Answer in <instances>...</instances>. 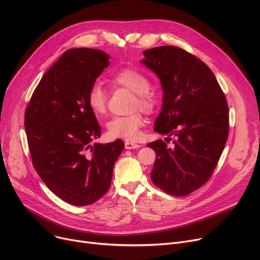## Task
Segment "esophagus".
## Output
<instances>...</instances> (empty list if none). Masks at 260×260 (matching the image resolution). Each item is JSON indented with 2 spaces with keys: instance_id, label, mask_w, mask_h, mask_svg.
<instances>
[{
  "instance_id": "34e87169",
  "label": "esophagus",
  "mask_w": 260,
  "mask_h": 260,
  "mask_svg": "<svg viewBox=\"0 0 260 260\" xmlns=\"http://www.w3.org/2000/svg\"><path fill=\"white\" fill-rule=\"evenodd\" d=\"M138 147H140V145L137 144V143H134V142H131V141L125 142V148L126 149H135V148H138Z\"/></svg>"
}]
</instances>
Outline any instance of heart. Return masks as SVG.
I'll use <instances>...</instances> for the list:
<instances>
[{
	"instance_id": "1",
	"label": "heart",
	"mask_w": 260,
	"mask_h": 260,
	"mask_svg": "<svg viewBox=\"0 0 260 260\" xmlns=\"http://www.w3.org/2000/svg\"><path fill=\"white\" fill-rule=\"evenodd\" d=\"M111 82L118 87H124L135 92L136 98L133 100L132 109L151 114L154 112L156 100L151 89V81L141 72L135 68H122L111 76ZM86 101L91 112L102 117L107 112L108 93L100 83H92L86 94ZM145 120L140 112H135L126 116H116L106 123V129L109 137L135 141L139 137L140 131Z\"/></svg>"
}]
</instances>
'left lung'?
<instances>
[{"instance_id":"8db88e82","label":"left lung","mask_w":260,"mask_h":260,"mask_svg":"<svg viewBox=\"0 0 260 260\" xmlns=\"http://www.w3.org/2000/svg\"><path fill=\"white\" fill-rule=\"evenodd\" d=\"M142 63L160 79L163 106L155 131L174 135L147 143L157 158L151 172L153 183L173 196H186L210 178L229 135L225 95L209 66L176 46L143 51Z\"/></svg>"}]
</instances>
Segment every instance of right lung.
Segmentation results:
<instances>
[{"label":"right lung","mask_w":260,"mask_h":260,"mask_svg":"<svg viewBox=\"0 0 260 260\" xmlns=\"http://www.w3.org/2000/svg\"><path fill=\"white\" fill-rule=\"evenodd\" d=\"M108 59L99 49L66 50L41 79L25 111L35 170L53 194L78 207L107 192L124 147L120 139L93 143L101 137V128L86 94L109 65Z\"/></svg>","instance_id":"add662e5"}]
</instances>
